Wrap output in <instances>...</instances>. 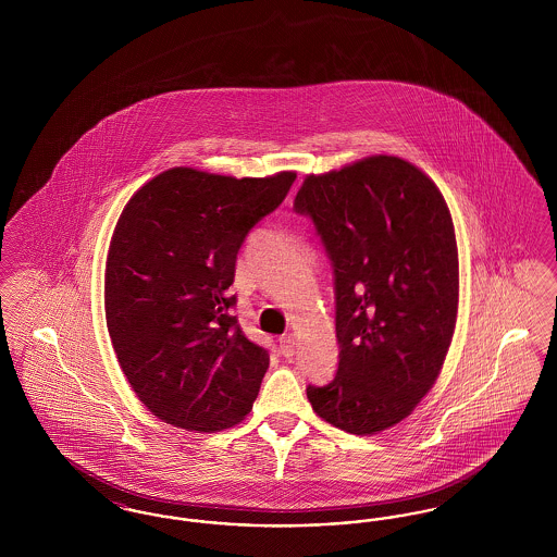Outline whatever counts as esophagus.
I'll use <instances>...</instances> for the list:
<instances>
[{
  "label": "esophagus",
  "instance_id": "34e87169",
  "mask_svg": "<svg viewBox=\"0 0 557 557\" xmlns=\"http://www.w3.org/2000/svg\"><path fill=\"white\" fill-rule=\"evenodd\" d=\"M280 350H282V355L286 357V359H292L294 355H296V341H294V336H282L280 338Z\"/></svg>",
  "mask_w": 557,
  "mask_h": 557
}]
</instances>
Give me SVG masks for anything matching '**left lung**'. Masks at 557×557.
<instances>
[{
    "label": "left lung",
    "instance_id": "left-lung-1",
    "mask_svg": "<svg viewBox=\"0 0 557 557\" xmlns=\"http://www.w3.org/2000/svg\"><path fill=\"white\" fill-rule=\"evenodd\" d=\"M294 209L315 223L334 267L341 363L307 388L319 418L350 434L405 420L434 386L459 305L449 207L416 164L375 154L307 175Z\"/></svg>",
    "mask_w": 557,
    "mask_h": 557
}]
</instances>
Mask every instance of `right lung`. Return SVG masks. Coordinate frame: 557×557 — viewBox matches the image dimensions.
Masks as SVG:
<instances>
[{"instance_id":"obj_1","label":"right lung","mask_w":557,"mask_h":557,"mask_svg":"<svg viewBox=\"0 0 557 557\" xmlns=\"http://www.w3.org/2000/svg\"><path fill=\"white\" fill-rule=\"evenodd\" d=\"M294 180L175 166L121 212L104 275L108 334L133 393L162 422L219 432L252 409L269 352L239 330L230 286L248 232Z\"/></svg>"}]
</instances>
